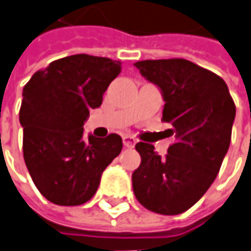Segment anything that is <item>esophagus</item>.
<instances>
[{
    "label": "esophagus",
    "instance_id": "34e87169",
    "mask_svg": "<svg viewBox=\"0 0 251 251\" xmlns=\"http://www.w3.org/2000/svg\"><path fill=\"white\" fill-rule=\"evenodd\" d=\"M122 140H124V146L127 147V149H133L134 144H136V140H134L132 136H124Z\"/></svg>",
    "mask_w": 251,
    "mask_h": 251
}]
</instances>
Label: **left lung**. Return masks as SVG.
Listing matches in <instances>:
<instances>
[{
	"mask_svg": "<svg viewBox=\"0 0 251 251\" xmlns=\"http://www.w3.org/2000/svg\"><path fill=\"white\" fill-rule=\"evenodd\" d=\"M134 66L160 89L162 121L175 136L168 154L137 143L140 167L132 174L137 201L162 215H177L208 190L228 152L236 107L226 83L187 59H147Z\"/></svg>",
	"mask_w": 251,
	"mask_h": 251,
	"instance_id": "obj_1",
	"label": "left lung"
}]
</instances>
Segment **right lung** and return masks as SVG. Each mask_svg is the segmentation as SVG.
<instances>
[{"mask_svg":"<svg viewBox=\"0 0 251 251\" xmlns=\"http://www.w3.org/2000/svg\"><path fill=\"white\" fill-rule=\"evenodd\" d=\"M121 61L76 54L52 61L23 87L19 122L23 158L41 195L58 205H80L96 195L104 169L122 150L119 134L104 139L83 125L121 74Z\"/></svg>","mask_w":251,"mask_h":251,"instance_id":"add662e5","label":"right lung"}]
</instances>
